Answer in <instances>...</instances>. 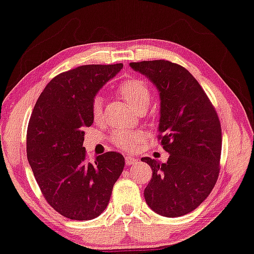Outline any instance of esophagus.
<instances>
[{"mask_svg":"<svg viewBox=\"0 0 254 254\" xmlns=\"http://www.w3.org/2000/svg\"><path fill=\"white\" fill-rule=\"evenodd\" d=\"M137 161H138V158L134 157V156H127V157H126V163H127V165L133 164V163H135V162H137Z\"/></svg>","mask_w":254,"mask_h":254,"instance_id":"obj_1","label":"esophagus"}]
</instances>
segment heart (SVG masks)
Listing matches in <instances>:
<instances>
[{
	"mask_svg": "<svg viewBox=\"0 0 254 254\" xmlns=\"http://www.w3.org/2000/svg\"><path fill=\"white\" fill-rule=\"evenodd\" d=\"M119 94L122 97L132 108L138 112H145L150 103V91L145 81L139 78H130L124 81L119 86ZM104 115V100L97 96L91 103V116L96 123L103 120ZM145 134L139 130H119L112 135L113 142L119 148L132 151L138 148V146L143 141Z\"/></svg>",
	"mask_w": 254,
	"mask_h": 254,
	"instance_id": "1",
	"label": "heart"
}]
</instances>
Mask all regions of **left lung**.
<instances>
[{"mask_svg":"<svg viewBox=\"0 0 254 254\" xmlns=\"http://www.w3.org/2000/svg\"><path fill=\"white\" fill-rule=\"evenodd\" d=\"M156 86L161 111V145L166 163L142 157L153 177L143 191L156 213L176 218L194 211L210 195L219 176L221 126L217 112L196 78L168 60L130 63Z\"/></svg>","mask_w":254,"mask_h":254,"instance_id":"left-lung-1","label":"left lung"}]
</instances>
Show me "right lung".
Segmentation results:
<instances>
[{"label": "right lung", "mask_w": 254, "mask_h": 254, "mask_svg": "<svg viewBox=\"0 0 254 254\" xmlns=\"http://www.w3.org/2000/svg\"><path fill=\"white\" fill-rule=\"evenodd\" d=\"M123 68L84 65L57 75L34 106L27 128V158L47 202L71 220L103 213L124 157L107 151L86 160L84 128L92 126L91 103L106 82Z\"/></svg>", "instance_id": "obj_1"}]
</instances>
